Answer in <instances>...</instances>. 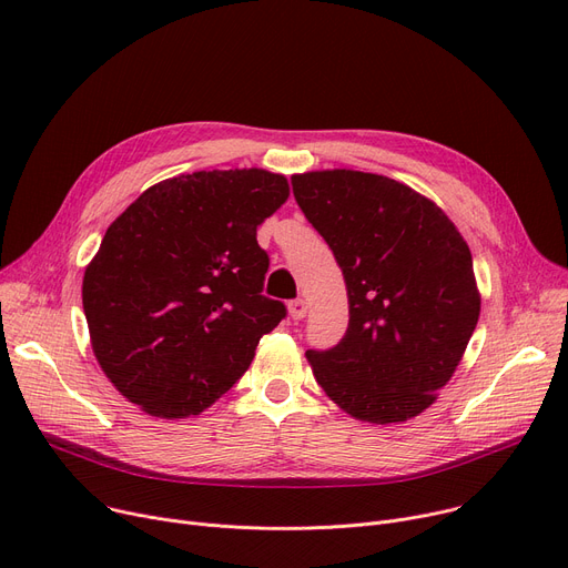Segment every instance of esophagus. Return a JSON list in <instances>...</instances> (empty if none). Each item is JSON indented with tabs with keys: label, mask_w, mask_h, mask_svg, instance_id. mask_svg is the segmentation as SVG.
I'll return each instance as SVG.
<instances>
[{
	"label": "esophagus",
	"mask_w": 568,
	"mask_h": 568,
	"mask_svg": "<svg viewBox=\"0 0 568 568\" xmlns=\"http://www.w3.org/2000/svg\"><path fill=\"white\" fill-rule=\"evenodd\" d=\"M287 313H290L292 320H304L306 313H308V306H306L304 300H292V302L287 304Z\"/></svg>",
	"instance_id": "esophagus-1"
}]
</instances>
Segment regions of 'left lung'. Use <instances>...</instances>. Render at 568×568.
Returning <instances> with one entry per match:
<instances>
[{
    "label": "left lung",
    "instance_id": "left-lung-1",
    "mask_svg": "<svg viewBox=\"0 0 568 568\" xmlns=\"http://www.w3.org/2000/svg\"><path fill=\"white\" fill-rule=\"evenodd\" d=\"M292 193L347 285L345 336L306 352L317 384L362 422L422 414L452 379L479 322L465 239L435 202L382 174H294Z\"/></svg>",
    "mask_w": 568,
    "mask_h": 568
}]
</instances>
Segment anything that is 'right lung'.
Listing matches in <instances>:
<instances>
[{
    "label": "right lung",
    "mask_w": 568,
    "mask_h": 568,
    "mask_svg": "<svg viewBox=\"0 0 568 568\" xmlns=\"http://www.w3.org/2000/svg\"><path fill=\"white\" fill-rule=\"evenodd\" d=\"M283 174L212 170L146 189L84 268L82 308L97 359L146 414L184 419L242 377L287 315L262 294L257 225L287 200Z\"/></svg>",
    "instance_id": "right-lung-1"
}]
</instances>
